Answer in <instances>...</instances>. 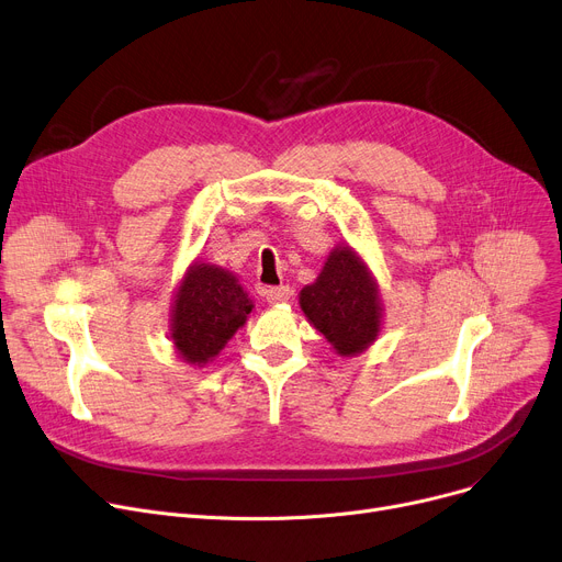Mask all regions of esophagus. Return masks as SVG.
I'll list each match as a JSON object with an SVG mask.
<instances>
[{"label":"esophagus","instance_id":"34e87169","mask_svg":"<svg viewBox=\"0 0 562 562\" xmlns=\"http://www.w3.org/2000/svg\"><path fill=\"white\" fill-rule=\"evenodd\" d=\"M290 285H272V288H266V300L270 304H285L290 300Z\"/></svg>","mask_w":562,"mask_h":562}]
</instances>
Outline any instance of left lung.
<instances>
[{
	"label": "left lung",
	"instance_id": "1",
	"mask_svg": "<svg viewBox=\"0 0 562 562\" xmlns=\"http://www.w3.org/2000/svg\"><path fill=\"white\" fill-rule=\"evenodd\" d=\"M308 322L334 345L340 356L366 351L381 331L376 283L349 247L328 254L315 283L300 292Z\"/></svg>",
	"mask_w": 562,
	"mask_h": 562
}]
</instances>
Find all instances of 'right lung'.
I'll return each mask as SVG.
<instances>
[{
	"label": "right lung",
	"instance_id": "add662e5",
	"mask_svg": "<svg viewBox=\"0 0 562 562\" xmlns=\"http://www.w3.org/2000/svg\"><path fill=\"white\" fill-rule=\"evenodd\" d=\"M254 304L238 279L209 262L186 272L172 311V340L190 366H206L247 322Z\"/></svg>",
	"mask_w": 562,
	"mask_h": 562
}]
</instances>
